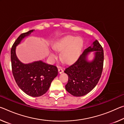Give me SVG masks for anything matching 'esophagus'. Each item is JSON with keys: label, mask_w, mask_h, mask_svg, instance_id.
Returning <instances> with one entry per match:
<instances>
[{"label": "esophagus", "mask_w": 124, "mask_h": 124, "mask_svg": "<svg viewBox=\"0 0 124 124\" xmlns=\"http://www.w3.org/2000/svg\"><path fill=\"white\" fill-rule=\"evenodd\" d=\"M58 73H59L60 74H61V73H62L63 72V70L62 68H59V69H58Z\"/></svg>", "instance_id": "1"}]
</instances>
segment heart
<instances>
[{"label":"heart","mask_w":124,"mask_h":124,"mask_svg":"<svg viewBox=\"0 0 124 124\" xmlns=\"http://www.w3.org/2000/svg\"><path fill=\"white\" fill-rule=\"evenodd\" d=\"M83 46V40L80 37L68 36L58 40L54 47L57 51H62L61 58L66 63L74 62L78 57ZM52 59L57 57L54 52L50 54Z\"/></svg>","instance_id":"heart-1"}]
</instances>
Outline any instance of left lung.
<instances>
[{
    "label": "left lung",
    "mask_w": 124,
    "mask_h": 124,
    "mask_svg": "<svg viewBox=\"0 0 124 124\" xmlns=\"http://www.w3.org/2000/svg\"><path fill=\"white\" fill-rule=\"evenodd\" d=\"M92 51H94V58L91 62H89L87 56ZM103 61V50L96 40L92 46L84 51L74 63L65 69L64 72L68 76L66 90L76 97L87 94L96 86L101 77Z\"/></svg>",
    "instance_id": "obj_1"
}]
</instances>
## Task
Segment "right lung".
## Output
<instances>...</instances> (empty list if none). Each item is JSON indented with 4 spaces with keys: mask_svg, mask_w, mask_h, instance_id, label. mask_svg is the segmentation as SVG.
I'll use <instances>...</instances> for the list:
<instances>
[{
    "mask_svg": "<svg viewBox=\"0 0 124 124\" xmlns=\"http://www.w3.org/2000/svg\"><path fill=\"white\" fill-rule=\"evenodd\" d=\"M33 31L22 33L16 40L11 49V61L12 74L18 87L27 95L39 97L49 90L52 81L58 75V70L56 66L42 61L24 64L18 59L16 46Z\"/></svg>",
    "mask_w": 124,
    "mask_h": 124,
    "instance_id": "obj_1",
    "label": "right lung"
}]
</instances>
